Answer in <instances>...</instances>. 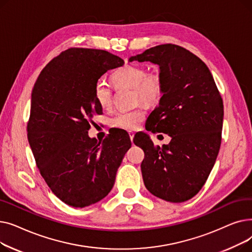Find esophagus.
<instances>
[{
    "instance_id": "34e87169",
    "label": "esophagus",
    "mask_w": 252,
    "mask_h": 252,
    "mask_svg": "<svg viewBox=\"0 0 252 252\" xmlns=\"http://www.w3.org/2000/svg\"><path fill=\"white\" fill-rule=\"evenodd\" d=\"M128 135H129V139H130V141L133 142V140H134V136H135V134L133 133V131H128Z\"/></svg>"
}]
</instances>
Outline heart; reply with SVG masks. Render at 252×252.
Returning a JSON list of instances; mask_svg holds the SVG:
<instances>
[{"label":"heart","mask_w":252,"mask_h":252,"mask_svg":"<svg viewBox=\"0 0 252 252\" xmlns=\"http://www.w3.org/2000/svg\"><path fill=\"white\" fill-rule=\"evenodd\" d=\"M112 82L116 87L130 88L134 90L137 102L155 104L163 94V82L159 73H148L143 66L126 65L112 74ZM94 97L98 105L103 109H108L113 103V93L110 87L102 79L94 87ZM146 116L143 107H138L130 111H121L112 116L109 125L112 127L126 130L138 128Z\"/></svg>","instance_id":"obj_1"}]
</instances>
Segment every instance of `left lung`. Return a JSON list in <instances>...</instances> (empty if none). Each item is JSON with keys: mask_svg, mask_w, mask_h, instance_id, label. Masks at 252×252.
Listing matches in <instances>:
<instances>
[{"mask_svg": "<svg viewBox=\"0 0 252 252\" xmlns=\"http://www.w3.org/2000/svg\"><path fill=\"white\" fill-rule=\"evenodd\" d=\"M149 61L159 66L163 94L149 115L147 130L167 134L171 140L155 147L147 134L148 146L141 163L145 187L154 196L181 203L201 190L219 154L223 118L222 100L206 64L177 45H159L128 62ZM157 130L155 131V129Z\"/></svg>", "mask_w": 252, "mask_h": 252, "instance_id": "obj_1", "label": "left lung"}]
</instances>
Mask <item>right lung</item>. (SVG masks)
<instances>
[{
    "instance_id": "1",
    "label": "right lung",
    "mask_w": 252,
    "mask_h": 252,
    "mask_svg": "<svg viewBox=\"0 0 252 252\" xmlns=\"http://www.w3.org/2000/svg\"><path fill=\"white\" fill-rule=\"evenodd\" d=\"M125 61L104 50L71 48L47 64L32 93L28 138L36 166L59 199L72 207L94 204L111 191L117 169L130 148L109 135L90 138L99 78Z\"/></svg>"
}]
</instances>
